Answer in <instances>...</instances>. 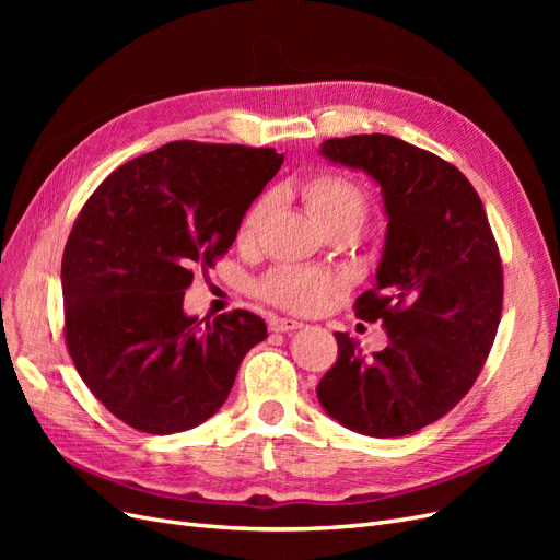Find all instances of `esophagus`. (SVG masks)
Listing matches in <instances>:
<instances>
[{
    "label": "esophagus",
    "instance_id": "1",
    "mask_svg": "<svg viewBox=\"0 0 560 560\" xmlns=\"http://www.w3.org/2000/svg\"><path fill=\"white\" fill-rule=\"evenodd\" d=\"M303 325L299 319H292V317H273L268 322V329L276 331V334H284V331H294V329H301Z\"/></svg>",
    "mask_w": 560,
    "mask_h": 560
}]
</instances>
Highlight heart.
Returning <instances> with one entry per match:
<instances>
[{
	"label": "heart",
	"mask_w": 560,
	"mask_h": 560,
	"mask_svg": "<svg viewBox=\"0 0 560 560\" xmlns=\"http://www.w3.org/2000/svg\"><path fill=\"white\" fill-rule=\"evenodd\" d=\"M301 200L308 212L317 219L319 226L329 231L334 226H352L360 231L369 214V198L362 184L341 173H317L301 184ZM266 214V198L257 200L245 212L238 226V241L252 243L257 238L261 219ZM336 278L325 270L280 266L259 282V294L292 313H315L325 306L327 299L336 292Z\"/></svg>",
	"instance_id": "b5f03b06"
}]
</instances>
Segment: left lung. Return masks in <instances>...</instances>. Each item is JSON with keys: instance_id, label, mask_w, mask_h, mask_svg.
<instances>
[{"instance_id": "left-lung-1", "label": "left lung", "mask_w": 560, "mask_h": 560, "mask_svg": "<svg viewBox=\"0 0 560 560\" xmlns=\"http://www.w3.org/2000/svg\"><path fill=\"white\" fill-rule=\"evenodd\" d=\"M322 156L381 184L387 212L376 287L354 315L381 319L387 346L364 358L336 331L338 360L317 399L334 420L369 436H404L446 416L479 378L502 315V261L479 194L432 151L393 135H350Z\"/></svg>"}]
</instances>
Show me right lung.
I'll return each mask as SVG.
<instances>
[{
	"mask_svg": "<svg viewBox=\"0 0 560 560\" xmlns=\"http://www.w3.org/2000/svg\"><path fill=\"white\" fill-rule=\"evenodd\" d=\"M270 147L179 140L128 161L81 208L62 254L65 343L95 399L126 425L173 434L226 401L264 319L184 315L194 268L235 241L280 171Z\"/></svg>",
	"mask_w": 560,
	"mask_h": 560,
	"instance_id": "obj_1",
	"label": "right lung"
}]
</instances>
